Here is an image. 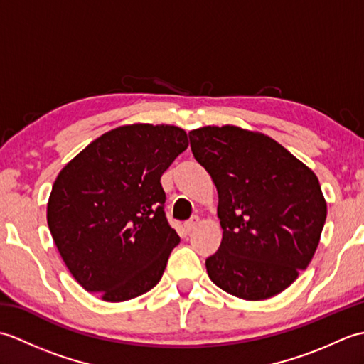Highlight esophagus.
Returning a JSON list of instances; mask_svg holds the SVG:
<instances>
[{
    "mask_svg": "<svg viewBox=\"0 0 364 364\" xmlns=\"http://www.w3.org/2000/svg\"><path fill=\"white\" fill-rule=\"evenodd\" d=\"M197 225H198V218H197V215H194V218H192L191 220H188L186 223H184V228H186V231L189 233V231L194 230Z\"/></svg>",
    "mask_w": 364,
    "mask_h": 364,
    "instance_id": "esophagus-1",
    "label": "esophagus"
}]
</instances>
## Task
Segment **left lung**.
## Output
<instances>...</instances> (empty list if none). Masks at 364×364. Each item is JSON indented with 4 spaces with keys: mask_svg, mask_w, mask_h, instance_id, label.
Returning <instances> with one entry per match:
<instances>
[{
    "mask_svg": "<svg viewBox=\"0 0 364 364\" xmlns=\"http://www.w3.org/2000/svg\"><path fill=\"white\" fill-rule=\"evenodd\" d=\"M189 141L219 194L223 235L208 275L239 299L277 296L318 249L327 218L318 176L274 139L239 127L192 129Z\"/></svg>",
    "mask_w": 364,
    "mask_h": 364,
    "instance_id": "1",
    "label": "left lung"
}]
</instances>
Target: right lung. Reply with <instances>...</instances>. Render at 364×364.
<instances>
[{"mask_svg":"<svg viewBox=\"0 0 364 364\" xmlns=\"http://www.w3.org/2000/svg\"><path fill=\"white\" fill-rule=\"evenodd\" d=\"M188 145L181 128L134 123L107 131L60 170L46 220L84 289L125 301L158 284L180 242L159 180Z\"/></svg>","mask_w":364,"mask_h":364,"instance_id":"1","label":"right lung"}]
</instances>
